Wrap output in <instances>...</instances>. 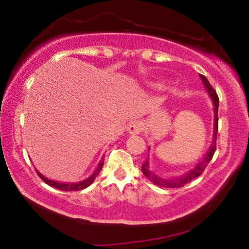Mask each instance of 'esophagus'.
Listing matches in <instances>:
<instances>
[{
    "instance_id": "1",
    "label": "esophagus",
    "mask_w": 249,
    "mask_h": 249,
    "mask_svg": "<svg viewBox=\"0 0 249 249\" xmlns=\"http://www.w3.org/2000/svg\"><path fill=\"white\" fill-rule=\"evenodd\" d=\"M144 129V124L141 121H134L128 125L127 130L130 135H139Z\"/></svg>"
}]
</instances>
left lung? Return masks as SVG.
<instances>
[{
    "mask_svg": "<svg viewBox=\"0 0 249 249\" xmlns=\"http://www.w3.org/2000/svg\"><path fill=\"white\" fill-rule=\"evenodd\" d=\"M200 78H202L203 83H204V86L206 87L207 91H209L210 96L212 97L213 100V103H214V115H215V119H214V139H213V144H212V147L207 153L205 158L202 162H199V164H197L195 166V169L190 170L188 173H186V175H183L182 177H180V178H176V179H162L160 178V177L155 176L154 173L151 172V170H149V166H148V160H146V161L142 163V171L144 173V176L147 178L149 181L154 183V185L159 186V187H163V188H180V187H183L186 185V183H188L192 181L193 179L197 178V177H199L202 173L204 172V170L206 169L207 164H209L211 160H212L214 153H215V149H216V137H217V127H219V117H217V111H219V96H217L216 91L214 88L211 86L210 81L206 79L205 76H203V74H200Z\"/></svg>",
    "mask_w": 249,
    "mask_h": 249,
    "instance_id": "1",
    "label": "left lung"
}]
</instances>
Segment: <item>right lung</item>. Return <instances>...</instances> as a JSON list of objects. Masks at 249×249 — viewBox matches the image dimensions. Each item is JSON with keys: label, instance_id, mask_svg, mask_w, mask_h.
<instances>
[{"label": "right lung", "instance_id": "obj_1", "mask_svg": "<svg viewBox=\"0 0 249 249\" xmlns=\"http://www.w3.org/2000/svg\"><path fill=\"white\" fill-rule=\"evenodd\" d=\"M103 164H104V161H103V158H102V161L100 162V164H98L97 169L95 170V172L91 175L89 178H87L86 180H84V181L81 182H77V183H62V182H56V181H52V180H49L45 177L40 175V173L37 171V175L39 176V178L43 180L44 182H46L47 185L53 187V188H56V189H60V190H64V192H77V190H81V189H85L87 188L88 186H90L91 183L94 182V180L96 177L98 176V173L101 172L102 168H103Z\"/></svg>", "mask_w": 249, "mask_h": 249}]
</instances>
